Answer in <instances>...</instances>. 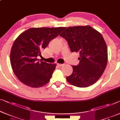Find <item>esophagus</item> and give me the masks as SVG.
<instances>
[{
    "mask_svg": "<svg viewBox=\"0 0 120 120\" xmlns=\"http://www.w3.org/2000/svg\"><path fill=\"white\" fill-rule=\"evenodd\" d=\"M57 65L58 66H59V67H61V66H64V64H57Z\"/></svg>",
    "mask_w": 120,
    "mask_h": 120,
    "instance_id": "esophagus-1",
    "label": "esophagus"
}]
</instances>
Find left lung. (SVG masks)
Instances as JSON below:
<instances>
[{
    "label": "left lung",
    "mask_w": 120,
    "mask_h": 120,
    "mask_svg": "<svg viewBox=\"0 0 120 120\" xmlns=\"http://www.w3.org/2000/svg\"><path fill=\"white\" fill-rule=\"evenodd\" d=\"M67 41L71 52H79V63L73 66V73L66 77L74 86L87 87L96 82L106 68L108 52L102 35L92 27L67 28L60 34Z\"/></svg>",
    "instance_id": "left-lung-1"
}]
</instances>
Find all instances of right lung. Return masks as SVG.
I'll list each match as a JSON object with an SVG mask.
<instances>
[{"mask_svg": "<svg viewBox=\"0 0 120 120\" xmlns=\"http://www.w3.org/2000/svg\"><path fill=\"white\" fill-rule=\"evenodd\" d=\"M65 27L31 28L15 39L10 54L13 72L23 83L31 87H40L49 81L56 64L38 59L41 51Z\"/></svg>", "mask_w": 120, "mask_h": 120, "instance_id": "1", "label": "right lung"}]
</instances>
